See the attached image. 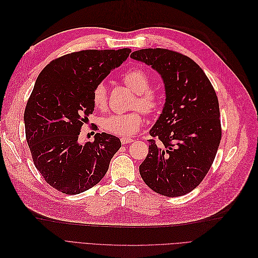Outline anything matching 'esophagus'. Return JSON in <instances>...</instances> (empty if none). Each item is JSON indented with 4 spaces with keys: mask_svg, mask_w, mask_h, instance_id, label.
<instances>
[{
    "mask_svg": "<svg viewBox=\"0 0 258 258\" xmlns=\"http://www.w3.org/2000/svg\"><path fill=\"white\" fill-rule=\"evenodd\" d=\"M120 141H121V144H128V143H131V142H134V140L132 139H130V138H127V137H122L121 139H120Z\"/></svg>",
    "mask_w": 258,
    "mask_h": 258,
    "instance_id": "1",
    "label": "esophagus"
}]
</instances>
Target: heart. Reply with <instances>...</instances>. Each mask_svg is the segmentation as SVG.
<instances>
[{"instance_id":"1","label":"heart","mask_w":258,"mask_h":258,"mask_svg":"<svg viewBox=\"0 0 258 258\" xmlns=\"http://www.w3.org/2000/svg\"><path fill=\"white\" fill-rule=\"evenodd\" d=\"M122 82L136 92L132 107L140 108L147 115L158 113L162 105L161 93L152 88V79L145 70L135 67L122 74ZM92 103L98 110L107 106V89L104 83H98L92 90ZM144 122L143 114L139 110L129 113H114L102 119V128L115 136H132L140 130Z\"/></svg>"}]
</instances>
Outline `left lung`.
<instances>
[{
	"mask_svg": "<svg viewBox=\"0 0 258 258\" xmlns=\"http://www.w3.org/2000/svg\"><path fill=\"white\" fill-rule=\"evenodd\" d=\"M130 57L155 69L166 89L165 107L150 131L153 139L140 174L155 192L183 196L202 182L220 146L216 92L204 70L183 53L145 48Z\"/></svg>",
	"mask_w": 258,
	"mask_h": 258,
	"instance_id": "1",
	"label": "left lung"
}]
</instances>
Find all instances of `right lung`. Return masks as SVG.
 I'll use <instances>...</instances> for the list:
<instances>
[{"label": "right lung", "mask_w": 258, "mask_h": 258, "mask_svg": "<svg viewBox=\"0 0 258 258\" xmlns=\"http://www.w3.org/2000/svg\"><path fill=\"white\" fill-rule=\"evenodd\" d=\"M131 52L86 49L50 61L38 75L25 110L26 138L35 168L67 195L86 191L105 175L120 140L105 132L77 142L95 105L92 90Z\"/></svg>", "instance_id": "1"}]
</instances>
